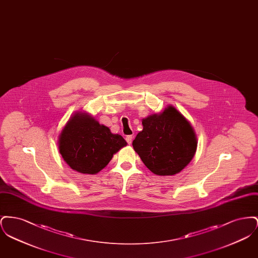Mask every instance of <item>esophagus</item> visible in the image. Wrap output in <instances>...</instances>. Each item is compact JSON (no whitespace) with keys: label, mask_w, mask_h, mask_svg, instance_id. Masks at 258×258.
<instances>
[{"label":"esophagus","mask_w":258,"mask_h":258,"mask_svg":"<svg viewBox=\"0 0 258 258\" xmlns=\"http://www.w3.org/2000/svg\"><path fill=\"white\" fill-rule=\"evenodd\" d=\"M133 138H134V136H133V135H127V136L125 137V140H126V142H127L128 144H132V142H133Z\"/></svg>","instance_id":"34e87169"}]
</instances>
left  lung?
<instances>
[{
  "label": "left lung",
  "mask_w": 258,
  "mask_h": 258,
  "mask_svg": "<svg viewBox=\"0 0 258 258\" xmlns=\"http://www.w3.org/2000/svg\"><path fill=\"white\" fill-rule=\"evenodd\" d=\"M142 125L133 146L154 174L175 175L194 159L197 149L196 132L173 105L142 119Z\"/></svg>",
  "instance_id": "left-lung-1"
}]
</instances>
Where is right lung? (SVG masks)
Here are the masks:
<instances>
[{"mask_svg": "<svg viewBox=\"0 0 258 258\" xmlns=\"http://www.w3.org/2000/svg\"><path fill=\"white\" fill-rule=\"evenodd\" d=\"M126 144L121 135H113L109 127L84 111L71 116L58 138L59 152L68 165L92 175L102 170Z\"/></svg>", "mask_w": 258, "mask_h": 258, "instance_id": "1", "label": "right lung"}]
</instances>
